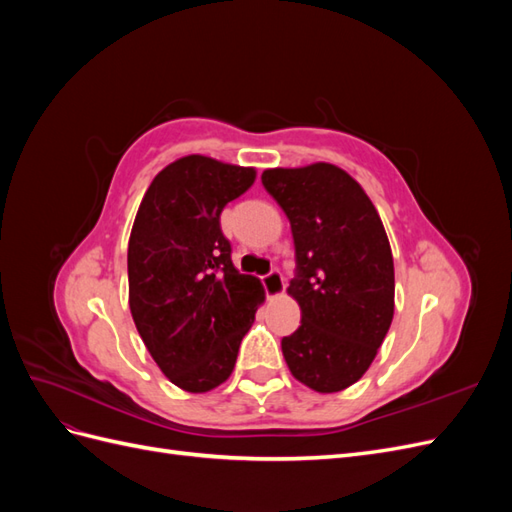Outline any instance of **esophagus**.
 Wrapping results in <instances>:
<instances>
[{
    "label": "esophagus",
    "mask_w": 512,
    "mask_h": 512,
    "mask_svg": "<svg viewBox=\"0 0 512 512\" xmlns=\"http://www.w3.org/2000/svg\"><path fill=\"white\" fill-rule=\"evenodd\" d=\"M262 284H265V290H267V297H280V294H284V277L280 271H271L269 275L262 277Z\"/></svg>",
    "instance_id": "34e87169"
}]
</instances>
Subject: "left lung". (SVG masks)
Instances as JSON below:
<instances>
[{
    "label": "left lung",
    "instance_id": "left-lung-1",
    "mask_svg": "<svg viewBox=\"0 0 512 512\" xmlns=\"http://www.w3.org/2000/svg\"><path fill=\"white\" fill-rule=\"evenodd\" d=\"M262 185L290 220L301 327L282 339L290 374L337 393L374 363L395 314V267L378 209L344 168H267Z\"/></svg>",
    "mask_w": 512,
    "mask_h": 512
}]
</instances>
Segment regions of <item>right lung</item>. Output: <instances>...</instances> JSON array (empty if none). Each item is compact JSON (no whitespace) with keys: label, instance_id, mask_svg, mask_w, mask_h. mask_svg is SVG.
<instances>
[{"label":"right lung","instance_id":"right-lung-1","mask_svg":"<svg viewBox=\"0 0 512 512\" xmlns=\"http://www.w3.org/2000/svg\"><path fill=\"white\" fill-rule=\"evenodd\" d=\"M256 181L254 166L183 156L153 177L130 232L128 303L162 374L188 393L224 384L265 288L230 260L220 213Z\"/></svg>","mask_w":512,"mask_h":512}]
</instances>
